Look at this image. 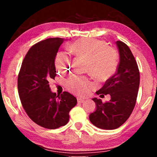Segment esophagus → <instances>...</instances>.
Returning a JSON list of instances; mask_svg holds the SVG:
<instances>
[{
	"label": "esophagus",
	"mask_w": 157,
	"mask_h": 157,
	"mask_svg": "<svg viewBox=\"0 0 157 157\" xmlns=\"http://www.w3.org/2000/svg\"><path fill=\"white\" fill-rule=\"evenodd\" d=\"M77 100H78V102H79V103H82L84 102V100L82 99V98H77Z\"/></svg>",
	"instance_id": "obj_1"
}]
</instances>
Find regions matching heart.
Segmentation results:
<instances>
[{
  "mask_svg": "<svg viewBox=\"0 0 157 157\" xmlns=\"http://www.w3.org/2000/svg\"><path fill=\"white\" fill-rule=\"evenodd\" d=\"M68 49L72 54L86 59L85 70L97 77H107L116 72L119 63V54L113 47L105 41L95 38H81L69 45ZM70 58L63 52L57 53L55 65L61 73L70 68ZM68 91L78 95L88 94L93 84L86 78L73 75L65 84Z\"/></svg>",
  "mask_w": 157,
  "mask_h": 157,
  "instance_id": "obj_1",
  "label": "heart"
}]
</instances>
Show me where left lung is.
Segmentation results:
<instances>
[{
    "label": "left lung",
    "mask_w": 157,
    "mask_h": 157,
    "mask_svg": "<svg viewBox=\"0 0 157 157\" xmlns=\"http://www.w3.org/2000/svg\"><path fill=\"white\" fill-rule=\"evenodd\" d=\"M116 44L120 56L116 73L96 91L103 96L109 94L111 100L102 103L101 99L93 98L96 109L89 115L91 123L103 129H116L125 123L136 105L139 88L140 73L134 55L123 41Z\"/></svg>",
    "instance_id": "obj_1"
}]
</instances>
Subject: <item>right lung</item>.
Segmentation results:
<instances>
[{"label": "right lung", "mask_w": 157, "mask_h": 157, "mask_svg": "<svg viewBox=\"0 0 157 157\" xmlns=\"http://www.w3.org/2000/svg\"><path fill=\"white\" fill-rule=\"evenodd\" d=\"M64 39L50 38L32 46L18 76V91L26 113L36 124L54 129L65 125L77 99L68 92L52 93L49 82L55 79V58Z\"/></svg>", "instance_id": "right-lung-1"}]
</instances>
